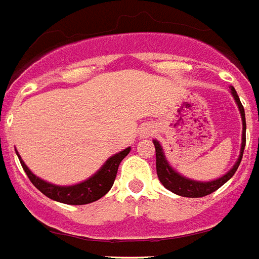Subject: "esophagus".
I'll use <instances>...</instances> for the list:
<instances>
[{
  "mask_svg": "<svg viewBox=\"0 0 259 259\" xmlns=\"http://www.w3.org/2000/svg\"><path fill=\"white\" fill-rule=\"evenodd\" d=\"M149 134H150V132H149V131H143V137H146V135H149Z\"/></svg>",
  "mask_w": 259,
  "mask_h": 259,
  "instance_id": "1",
  "label": "esophagus"
}]
</instances>
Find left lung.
<instances>
[{
  "mask_svg": "<svg viewBox=\"0 0 259 259\" xmlns=\"http://www.w3.org/2000/svg\"><path fill=\"white\" fill-rule=\"evenodd\" d=\"M231 94L235 98V102L238 104L239 112L242 116V122H243V132H242V147H240V155H239L236 164L233 165L232 169H229L228 172L223 176V178L215 179L211 182H196V180H191L182 176L178 174L170 165L168 164V161L165 158L164 151L162 147L159 145L158 141H153L155 147V166H157V175H158L159 182L162 183L166 190L172 191L174 194H178L180 196H187V198H201V196L209 195L211 192H214L215 190H219L223 184L228 182L229 179L232 178L236 169L240 165L242 161L243 151H244V146H246V116H244V108H243L242 102L239 100V95L236 90L231 87Z\"/></svg>",
  "mask_w": 259,
  "mask_h": 259,
  "instance_id": "left-lung-1",
  "label": "left lung"
}]
</instances>
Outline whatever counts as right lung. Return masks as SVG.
I'll use <instances>...</instances> for the list:
<instances>
[{
	"label": "right lung",
	"mask_w": 259,
	"mask_h": 259,
	"mask_svg": "<svg viewBox=\"0 0 259 259\" xmlns=\"http://www.w3.org/2000/svg\"><path fill=\"white\" fill-rule=\"evenodd\" d=\"M131 151V147H127L125 150L120 151L117 154L112 155L110 158L105 162L101 169L91 178H89L84 182L75 184V186H54L50 183L45 182L38 176H35L30 169L27 168L24 161L20 158V155L16 154L20 159V164L24 169V172L34 184L44 195H46L53 201L67 203V205H85L91 202L98 201L100 198L106 194L112 188L117 175L118 165L121 162L124 157Z\"/></svg>",
	"instance_id": "right-lung-1"
}]
</instances>
